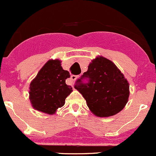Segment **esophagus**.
Returning a JSON list of instances; mask_svg holds the SVG:
<instances>
[{
    "label": "esophagus",
    "mask_w": 156,
    "mask_h": 156,
    "mask_svg": "<svg viewBox=\"0 0 156 156\" xmlns=\"http://www.w3.org/2000/svg\"><path fill=\"white\" fill-rule=\"evenodd\" d=\"M77 78H78V76H74V75H72V76H70V79L72 80V82H74L75 80H76Z\"/></svg>",
    "instance_id": "34e87169"
}]
</instances>
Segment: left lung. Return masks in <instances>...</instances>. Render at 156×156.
Wrapping results in <instances>:
<instances>
[{
    "label": "left lung",
    "instance_id": "8db88e82",
    "mask_svg": "<svg viewBox=\"0 0 156 156\" xmlns=\"http://www.w3.org/2000/svg\"><path fill=\"white\" fill-rule=\"evenodd\" d=\"M83 79L88 81L84 83ZM75 88L83 95L94 115L108 117L119 113L128 103L129 83L112 61L103 56L93 59L77 80Z\"/></svg>",
    "mask_w": 156,
    "mask_h": 156
}]
</instances>
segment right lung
<instances>
[{
    "mask_svg": "<svg viewBox=\"0 0 156 156\" xmlns=\"http://www.w3.org/2000/svg\"><path fill=\"white\" fill-rule=\"evenodd\" d=\"M69 77V73L61 66L60 60L48 61L30 84L29 99L33 108L45 114H55L73 91L71 86L66 84Z\"/></svg>",
    "mask_w": 156,
    "mask_h": 156,
    "instance_id": "obj_1",
    "label": "right lung"
}]
</instances>
